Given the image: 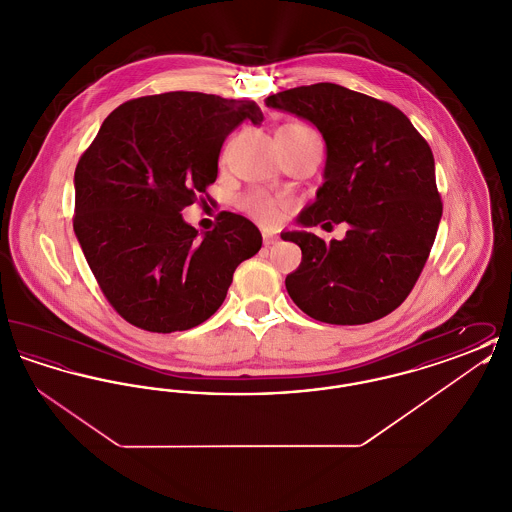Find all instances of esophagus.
I'll list each match as a JSON object with an SVG mask.
<instances>
[{"label":"esophagus","mask_w":512,"mask_h":512,"mask_svg":"<svg viewBox=\"0 0 512 512\" xmlns=\"http://www.w3.org/2000/svg\"><path fill=\"white\" fill-rule=\"evenodd\" d=\"M278 242V236H274V234H263V244L272 245Z\"/></svg>","instance_id":"esophagus-1"}]
</instances>
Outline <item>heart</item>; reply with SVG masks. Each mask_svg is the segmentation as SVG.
<instances>
[{"label": "heart", "instance_id": "b5f03b06", "mask_svg": "<svg viewBox=\"0 0 512 512\" xmlns=\"http://www.w3.org/2000/svg\"><path fill=\"white\" fill-rule=\"evenodd\" d=\"M276 136L288 138V140H301V138H309V136H317V132L305 124L299 122H290L278 128ZM242 209L247 215H251L253 219L265 226H274L278 224L282 215L288 209V203L280 197H272L265 192H251L242 199Z\"/></svg>", "mask_w": 512, "mask_h": 512}]
</instances>
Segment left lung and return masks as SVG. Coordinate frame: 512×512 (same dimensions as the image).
Here are the masks:
<instances>
[{
  "label": "left lung",
  "mask_w": 512,
  "mask_h": 512,
  "mask_svg": "<svg viewBox=\"0 0 512 512\" xmlns=\"http://www.w3.org/2000/svg\"><path fill=\"white\" fill-rule=\"evenodd\" d=\"M267 107L315 124L326 144L324 184L282 240L301 247L286 276L293 303L328 324H366L413 290L441 220L432 149L391 103L318 82L272 94ZM347 221L326 245L306 228Z\"/></svg>",
  "instance_id": "obj_1"
}]
</instances>
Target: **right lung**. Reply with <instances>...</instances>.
Segmentation results:
<instances>
[{"label":"right lung","instance_id":"right-lung-1","mask_svg":"<svg viewBox=\"0 0 512 512\" xmlns=\"http://www.w3.org/2000/svg\"><path fill=\"white\" fill-rule=\"evenodd\" d=\"M255 101L167 92L117 107L74 171V234L101 292L130 324L159 334L217 313L238 265L263 238L251 220L220 213L201 238L182 219L217 180L220 147Z\"/></svg>","mask_w":512,"mask_h":512}]
</instances>
